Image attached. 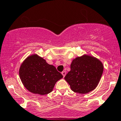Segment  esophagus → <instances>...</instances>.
<instances>
[{"label":"esophagus","instance_id":"1","mask_svg":"<svg viewBox=\"0 0 121 121\" xmlns=\"http://www.w3.org/2000/svg\"><path fill=\"white\" fill-rule=\"evenodd\" d=\"M61 74H62V75H63V77H65V75H66V72H65V71H63L61 73Z\"/></svg>","mask_w":121,"mask_h":121}]
</instances>
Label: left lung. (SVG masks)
<instances>
[{
  "mask_svg": "<svg viewBox=\"0 0 121 121\" xmlns=\"http://www.w3.org/2000/svg\"><path fill=\"white\" fill-rule=\"evenodd\" d=\"M70 67L64 79L74 92L80 94H86L97 87L104 69L99 60L86 55L73 60Z\"/></svg>",
  "mask_w": 121,
  "mask_h": 121,
  "instance_id": "obj_1",
  "label": "left lung"
}]
</instances>
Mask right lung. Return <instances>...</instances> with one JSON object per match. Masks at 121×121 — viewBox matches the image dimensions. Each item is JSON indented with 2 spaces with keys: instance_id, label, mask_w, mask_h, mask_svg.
I'll return each instance as SVG.
<instances>
[{
  "instance_id": "add662e5",
  "label": "right lung",
  "mask_w": 121,
  "mask_h": 121,
  "mask_svg": "<svg viewBox=\"0 0 121 121\" xmlns=\"http://www.w3.org/2000/svg\"><path fill=\"white\" fill-rule=\"evenodd\" d=\"M19 75L27 90L40 95L52 92L56 82L63 77L54 66L37 55L30 56L23 62Z\"/></svg>"
}]
</instances>
